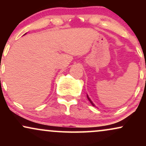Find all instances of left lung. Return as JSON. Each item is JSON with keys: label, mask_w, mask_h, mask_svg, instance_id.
<instances>
[{"label": "left lung", "mask_w": 146, "mask_h": 146, "mask_svg": "<svg viewBox=\"0 0 146 146\" xmlns=\"http://www.w3.org/2000/svg\"><path fill=\"white\" fill-rule=\"evenodd\" d=\"M86 96H87V98H88V101H89V102H90V104H92V106H94V107H96V106H95V105L94 104H93V102L91 101V100H90V98H89V97H88V95H86ZM96 108H97V107H96Z\"/></svg>", "instance_id": "8db88e82"}]
</instances>
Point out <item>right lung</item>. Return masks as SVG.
I'll list each match as a JSON object with an SVG mask.
<instances>
[{
	"instance_id": "obj_1",
	"label": "right lung",
	"mask_w": 146,
	"mask_h": 146,
	"mask_svg": "<svg viewBox=\"0 0 146 146\" xmlns=\"http://www.w3.org/2000/svg\"><path fill=\"white\" fill-rule=\"evenodd\" d=\"M26 33H25V34H26Z\"/></svg>"
}]
</instances>
